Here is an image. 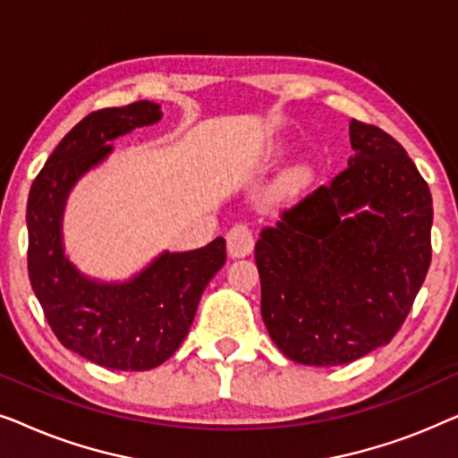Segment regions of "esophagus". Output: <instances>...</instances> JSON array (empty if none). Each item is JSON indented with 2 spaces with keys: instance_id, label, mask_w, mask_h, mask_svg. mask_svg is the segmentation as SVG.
<instances>
[{
  "instance_id": "34e87169",
  "label": "esophagus",
  "mask_w": 458,
  "mask_h": 458,
  "mask_svg": "<svg viewBox=\"0 0 458 458\" xmlns=\"http://www.w3.org/2000/svg\"><path fill=\"white\" fill-rule=\"evenodd\" d=\"M254 250V235L246 225H235L227 233V252L231 259H243L252 254Z\"/></svg>"
}]
</instances>
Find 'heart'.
<instances>
[{
    "instance_id": "1",
    "label": "heart",
    "mask_w": 458,
    "mask_h": 458,
    "mask_svg": "<svg viewBox=\"0 0 458 458\" xmlns=\"http://www.w3.org/2000/svg\"><path fill=\"white\" fill-rule=\"evenodd\" d=\"M298 181H300L298 174H290V177H287V185H296Z\"/></svg>"
}]
</instances>
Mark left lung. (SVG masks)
I'll return each mask as SVG.
<instances>
[{
	"instance_id": "obj_1",
	"label": "left lung",
	"mask_w": 458,
	"mask_h": 458,
	"mask_svg": "<svg viewBox=\"0 0 458 458\" xmlns=\"http://www.w3.org/2000/svg\"><path fill=\"white\" fill-rule=\"evenodd\" d=\"M348 168L256 242L260 312L287 359L346 365L396 335L431 262V193L400 143L350 121Z\"/></svg>"
}]
</instances>
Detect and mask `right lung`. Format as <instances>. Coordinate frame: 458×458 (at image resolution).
Returning a JSON list of instances; mask_svg holds the SVG:
<instances>
[{
  "label": "right lung",
  "instance_id": "add662e5",
  "mask_svg": "<svg viewBox=\"0 0 458 458\" xmlns=\"http://www.w3.org/2000/svg\"><path fill=\"white\" fill-rule=\"evenodd\" d=\"M160 118V106L148 99L91 112L58 143L29 193V277L49 327L64 348L116 371H148L171 359L227 259L216 237L190 252L165 250L124 281H102L66 256L62 223L74 185L108 160L110 141Z\"/></svg>",
  "mask_w": 458,
  "mask_h": 458
}]
</instances>
